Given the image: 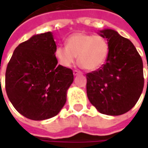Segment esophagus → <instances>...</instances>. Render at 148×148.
Wrapping results in <instances>:
<instances>
[{
  "label": "esophagus",
  "mask_w": 148,
  "mask_h": 148,
  "mask_svg": "<svg viewBox=\"0 0 148 148\" xmlns=\"http://www.w3.org/2000/svg\"><path fill=\"white\" fill-rule=\"evenodd\" d=\"M73 74H74V76H76V75H78V74H80L81 72L79 71H77V70H74V71H73Z\"/></svg>",
  "instance_id": "34e87169"
}]
</instances>
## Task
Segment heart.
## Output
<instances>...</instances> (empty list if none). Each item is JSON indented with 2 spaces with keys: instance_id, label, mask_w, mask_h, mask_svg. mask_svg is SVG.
Segmentation results:
<instances>
[{
  "instance_id": "b5f03b06",
  "label": "heart",
  "mask_w": 148,
  "mask_h": 148,
  "mask_svg": "<svg viewBox=\"0 0 148 148\" xmlns=\"http://www.w3.org/2000/svg\"><path fill=\"white\" fill-rule=\"evenodd\" d=\"M109 52V44L106 38L77 32L66 39V46L60 45L55 48V56L64 67H71L77 57L80 66L96 71L106 62Z\"/></svg>"
}]
</instances>
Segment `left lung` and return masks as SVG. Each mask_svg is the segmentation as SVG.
<instances>
[{
  "label": "left lung",
  "instance_id": "obj_1",
  "mask_svg": "<svg viewBox=\"0 0 148 148\" xmlns=\"http://www.w3.org/2000/svg\"><path fill=\"white\" fill-rule=\"evenodd\" d=\"M109 55L102 66L86 74L87 97L101 113L119 116L136 104L144 85L143 61L129 39L112 29L100 31Z\"/></svg>",
  "mask_w": 148,
  "mask_h": 148
}]
</instances>
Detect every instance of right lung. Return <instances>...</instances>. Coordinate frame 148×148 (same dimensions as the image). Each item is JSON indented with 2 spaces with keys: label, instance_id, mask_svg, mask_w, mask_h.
I'll list each match as a JSON object with an SVG mask.
<instances>
[{
  "label": "right lung",
  "instance_id": "obj_1",
  "mask_svg": "<svg viewBox=\"0 0 148 148\" xmlns=\"http://www.w3.org/2000/svg\"><path fill=\"white\" fill-rule=\"evenodd\" d=\"M52 32L35 35L15 49L5 73L9 101L21 115L42 121L58 114L74 81L71 69L58 64Z\"/></svg>",
  "mask_w": 148,
  "mask_h": 148
}]
</instances>
